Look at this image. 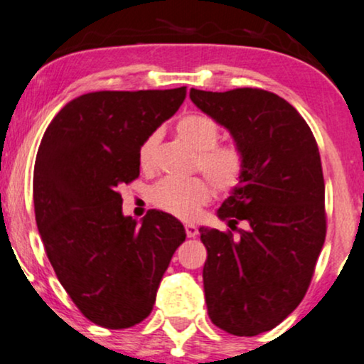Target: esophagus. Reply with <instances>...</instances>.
Wrapping results in <instances>:
<instances>
[{"label": "esophagus", "mask_w": 364, "mask_h": 364, "mask_svg": "<svg viewBox=\"0 0 364 364\" xmlns=\"http://www.w3.org/2000/svg\"><path fill=\"white\" fill-rule=\"evenodd\" d=\"M186 234L187 237H196L199 234V229H197L196 224H186Z\"/></svg>", "instance_id": "34e87169"}]
</instances>
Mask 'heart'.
<instances>
[{"instance_id":"b5f03b06","label":"heart","mask_w":364,"mask_h":364,"mask_svg":"<svg viewBox=\"0 0 364 364\" xmlns=\"http://www.w3.org/2000/svg\"><path fill=\"white\" fill-rule=\"evenodd\" d=\"M177 135L196 154V167L204 173L217 192H230L244 176L245 159L242 150L234 144L219 145V129L209 117L187 115L178 120ZM157 135H150L141 144L139 160L144 168L152 165ZM204 178L186 181L165 178L154 188V202L171 214L192 219L210 199V187Z\"/></svg>"}]
</instances>
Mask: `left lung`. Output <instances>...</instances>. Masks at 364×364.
Instances as JSON below:
<instances>
[{
    "mask_svg": "<svg viewBox=\"0 0 364 364\" xmlns=\"http://www.w3.org/2000/svg\"><path fill=\"white\" fill-rule=\"evenodd\" d=\"M191 100L224 127L245 159L244 176L217 217L239 234L200 228L207 249L209 318L235 336L284 321L308 291L324 237V178L318 144L284 98L259 88L204 92Z\"/></svg>",
    "mask_w": 364,
    "mask_h": 364,
    "instance_id": "8db88e82",
    "label": "left lung"
}]
</instances>
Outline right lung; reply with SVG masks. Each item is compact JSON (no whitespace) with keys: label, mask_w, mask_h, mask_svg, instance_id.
<instances>
[{"label":"right lung","mask_w":364,"mask_h":364,"mask_svg":"<svg viewBox=\"0 0 364 364\" xmlns=\"http://www.w3.org/2000/svg\"><path fill=\"white\" fill-rule=\"evenodd\" d=\"M186 87L92 92L46 129L33 172L36 225L56 277L98 326L124 329L150 314L186 229L149 210L122 212L119 188L140 173L141 144L178 110Z\"/></svg>","instance_id":"add662e5"}]
</instances>
